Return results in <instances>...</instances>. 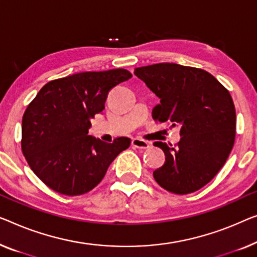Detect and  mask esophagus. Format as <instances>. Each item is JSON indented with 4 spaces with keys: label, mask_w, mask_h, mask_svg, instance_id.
Returning <instances> with one entry per match:
<instances>
[{
    "label": "esophagus",
    "mask_w": 257,
    "mask_h": 257,
    "mask_svg": "<svg viewBox=\"0 0 257 257\" xmlns=\"http://www.w3.org/2000/svg\"><path fill=\"white\" fill-rule=\"evenodd\" d=\"M132 146L135 148H138V150H147V148H150V143L135 138V139L132 140Z\"/></svg>",
    "instance_id": "1"
}]
</instances>
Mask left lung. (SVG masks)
I'll return each mask as SVG.
<instances>
[{
  "label": "left lung",
  "mask_w": 257,
  "mask_h": 257,
  "mask_svg": "<svg viewBox=\"0 0 257 257\" xmlns=\"http://www.w3.org/2000/svg\"><path fill=\"white\" fill-rule=\"evenodd\" d=\"M135 74L160 98L153 118L180 127L177 146L156 141L166 162L153 172L163 189L177 195L209 183L232 151L235 107L229 92L206 70L177 64L136 68Z\"/></svg>",
  "instance_id": "1"
}]
</instances>
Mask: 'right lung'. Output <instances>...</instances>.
I'll return each instance as SVG.
<instances>
[{"label": "right lung", "mask_w": 257, "mask_h": 257, "mask_svg": "<svg viewBox=\"0 0 257 257\" xmlns=\"http://www.w3.org/2000/svg\"><path fill=\"white\" fill-rule=\"evenodd\" d=\"M131 77L121 68L77 73L46 83L29 104L22 120V151L48 188L67 196L90 191L130 147L126 137L107 144L88 131L111 89Z\"/></svg>", "instance_id": "right-lung-1"}]
</instances>
